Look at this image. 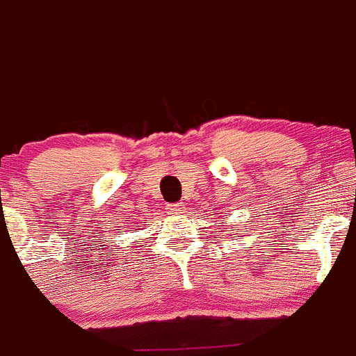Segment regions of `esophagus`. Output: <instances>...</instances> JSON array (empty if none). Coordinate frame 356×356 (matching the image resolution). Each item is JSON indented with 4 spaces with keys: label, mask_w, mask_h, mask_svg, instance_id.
Listing matches in <instances>:
<instances>
[{
    "label": "esophagus",
    "mask_w": 356,
    "mask_h": 356,
    "mask_svg": "<svg viewBox=\"0 0 356 356\" xmlns=\"http://www.w3.org/2000/svg\"><path fill=\"white\" fill-rule=\"evenodd\" d=\"M167 210L170 216H182L186 210V207L182 203H174V205H167Z\"/></svg>",
    "instance_id": "34e87169"
}]
</instances>
